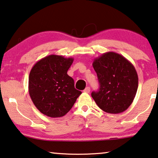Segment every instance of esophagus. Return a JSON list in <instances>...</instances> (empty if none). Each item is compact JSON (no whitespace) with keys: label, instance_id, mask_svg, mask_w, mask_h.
Instances as JSON below:
<instances>
[{"label":"esophagus","instance_id":"esophagus-1","mask_svg":"<svg viewBox=\"0 0 158 158\" xmlns=\"http://www.w3.org/2000/svg\"><path fill=\"white\" fill-rule=\"evenodd\" d=\"M84 92H85V93H89V92H90V87L87 86L86 88L84 90Z\"/></svg>","mask_w":158,"mask_h":158}]
</instances>
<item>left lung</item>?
<instances>
[{"label":"left lung","instance_id":"1","mask_svg":"<svg viewBox=\"0 0 158 158\" xmlns=\"http://www.w3.org/2000/svg\"><path fill=\"white\" fill-rule=\"evenodd\" d=\"M99 90L91 96L98 107L109 114H120L133 103L138 86L137 72L132 63L114 52L103 53L94 60Z\"/></svg>","mask_w":158,"mask_h":158}]
</instances>
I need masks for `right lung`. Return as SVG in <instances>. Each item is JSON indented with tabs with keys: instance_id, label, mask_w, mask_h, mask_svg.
<instances>
[{
	"instance_id": "1",
	"label": "right lung",
	"mask_w": 158,
	"mask_h": 158,
	"mask_svg": "<svg viewBox=\"0 0 158 158\" xmlns=\"http://www.w3.org/2000/svg\"><path fill=\"white\" fill-rule=\"evenodd\" d=\"M74 59L50 55L41 59L30 70L28 91L35 106L51 118L64 116L72 109L81 91L67 74Z\"/></svg>"
}]
</instances>
